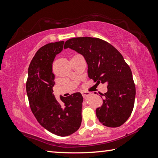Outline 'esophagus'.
<instances>
[{"label":"esophagus","instance_id":"34e87169","mask_svg":"<svg viewBox=\"0 0 158 158\" xmlns=\"http://www.w3.org/2000/svg\"><path fill=\"white\" fill-rule=\"evenodd\" d=\"M81 95H82L83 97L85 98V97H87L88 95H90V93L89 92H86V91H82L81 92Z\"/></svg>","mask_w":158,"mask_h":158}]
</instances>
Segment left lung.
<instances>
[{
  "instance_id": "1",
  "label": "left lung",
  "mask_w": 158,
  "mask_h": 158,
  "mask_svg": "<svg viewBox=\"0 0 158 158\" xmlns=\"http://www.w3.org/2000/svg\"><path fill=\"white\" fill-rule=\"evenodd\" d=\"M75 51L84 57L88 75L97 84H107L102 105L96 109L102 124L116 127L130 116L135 105L136 89L132 74L121 53L108 42L95 37H74L67 40L64 49Z\"/></svg>"
}]
</instances>
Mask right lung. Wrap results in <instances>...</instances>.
Instances as JSON below:
<instances>
[{
    "instance_id": "obj_1",
    "label": "right lung",
    "mask_w": 158,
    "mask_h": 158,
    "mask_svg": "<svg viewBox=\"0 0 158 158\" xmlns=\"http://www.w3.org/2000/svg\"><path fill=\"white\" fill-rule=\"evenodd\" d=\"M64 41L47 44L35 54L29 65L26 82L29 104L37 121L45 129L60 137L70 135L81 124L83 97L79 92L63 97L62 105L55 98V76L52 64L63 51Z\"/></svg>"
}]
</instances>
